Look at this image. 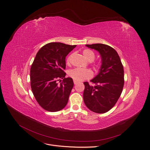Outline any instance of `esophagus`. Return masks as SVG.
Wrapping results in <instances>:
<instances>
[{
  "instance_id": "esophagus-1",
  "label": "esophagus",
  "mask_w": 150,
  "mask_h": 150,
  "mask_svg": "<svg viewBox=\"0 0 150 150\" xmlns=\"http://www.w3.org/2000/svg\"><path fill=\"white\" fill-rule=\"evenodd\" d=\"M74 84H76L78 83V81H76L74 80Z\"/></svg>"
}]
</instances>
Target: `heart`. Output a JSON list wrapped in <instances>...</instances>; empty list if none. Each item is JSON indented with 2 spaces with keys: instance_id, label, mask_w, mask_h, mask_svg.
<instances>
[{
  "instance_id": "b5f03b06",
  "label": "heart",
  "mask_w": 150,
  "mask_h": 150,
  "mask_svg": "<svg viewBox=\"0 0 150 150\" xmlns=\"http://www.w3.org/2000/svg\"><path fill=\"white\" fill-rule=\"evenodd\" d=\"M83 54L84 57L89 61H93L95 58V54L93 51L89 49L84 50L83 51ZM71 57V54L70 55L67 59V63H69ZM68 75L71 79L76 81H83L85 79H90L93 76V71L88 69L81 68H75L71 69L69 71Z\"/></svg>"
}]
</instances>
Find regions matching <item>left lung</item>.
I'll return each mask as SVG.
<instances>
[{
    "label": "left lung",
    "mask_w": 150,
    "mask_h": 150,
    "mask_svg": "<svg viewBox=\"0 0 150 150\" xmlns=\"http://www.w3.org/2000/svg\"><path fill=\"white\" fill-rule=\"evenodd\" d=\"M99 53L102 64L98 75L91 81L84 82L83 100L86 106L97 113H104L112 109L121 94L124 86V69L116 50L108 45L96 43L86 45Z\"/></svg>",
    "instance_id": "obj_1"
}]
</instances>
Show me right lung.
Listing matches in <instances>:
<instances>
[{
  "label": "right lung",
  "instance_id": "obj_1",
  "mask_svg": "<svg viewBox=\"0 0 150 150\" xmlns=\"http://www.w3.org/2000/svg\"><path fill=\"white\" fill-rule=\"evenodd\" d=\"M76 46L49 43L39 50L32 64V91L38 103L47 111H59L67 105L74 81L71 78L65 77L66 73L64 70L66 66V57ZM60 79L63 80L58 84L57 81Z\"/></svg>",
  "mask_w": 150,
  "mask_h": 150
}]
</instances>
